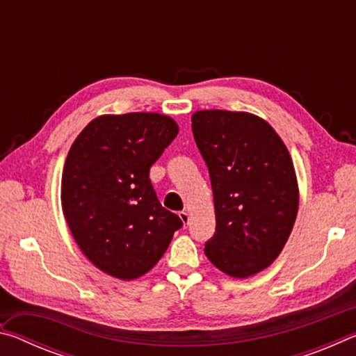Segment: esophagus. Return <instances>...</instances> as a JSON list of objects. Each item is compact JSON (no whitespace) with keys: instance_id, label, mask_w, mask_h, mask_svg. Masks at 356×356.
I'll return each mask as SVG.
<instances>
[{"instance_id":"obj_1","label":"esophagus","mask_w":356,"mask_h":356,"mask_svg":"<svg viewBox=\"0 0 356 356\" xmlns=\"http://www.w3.org/2000/svg\"><path fill=\"white\" fill-rule=\"evenodd\" d=\"M179 218L182 220L184 225H188V220H190V215L188 212H185V210H182V212H179Z\"/></svg>"}]
</instances>
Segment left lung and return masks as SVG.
<instances>
[{
    "label": "left lung",
    "instance_id": "obj_1",
    "mask_svg": "<svg viewBox=\"0 0 356 356\" xmlns=\"http://www.w3.org/2000/svg\"><path fill=\"white\" fill-rule=\"evenodd\" d=\"M191 129L215 204V234L204 252L222 273L248 278L280 256L297 218L291 154L272 125L251 113L196 111Z\"/></svg>",
    "mask_w": 356,
    "mask_h": 356
}]
</instances>
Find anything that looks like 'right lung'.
<instances>
[{"instance_id": "right-lung-1", "label": "right lung", "mask_w": 356, "mask_h": 356, "mask_svg": "<svg viewBox=\"0 0 356 356\" xmlns=\"http://www.w3.org/2000/svg\"><path fill=\"white\" fill-rule=\"evenodd\" d=\"M179 134L159 113L104 114L65 159L61 204L83 254L119 280H136L165 254L182 220L161 207L149 170Z\"/></svg>"}]
</instances>
